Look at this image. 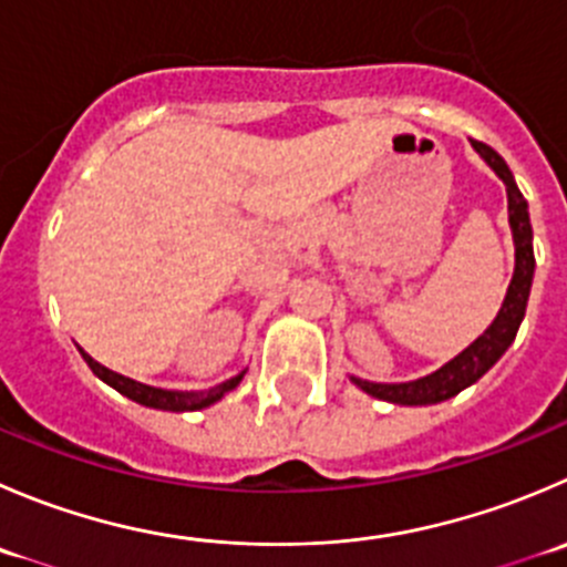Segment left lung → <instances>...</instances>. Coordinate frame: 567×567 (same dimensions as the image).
<instances>
[{
    "mask_svg": "<svg viewBox=\"0 0 567 567\" xmlns=\"http://www.w3.org/2000/svg\"><path fill=\"white\" fill-rule=\"evenodd\" d=\"M482 161L496 172V177L507 185V213H509V229H513L515 244V271L509 279L507 296L502 301V310L496 312L491 327L480 334L471 346H465L454 360L441 365L437 371L426 373L412 382H368V379L349 377L360 390H365L373 399L390 401V404L404 406H426L441 404V401L452 399L460 390L471 388L476 379L485 377L504 351L513 346L515 334H518L520 321L526 316V301H529L532 279H535V249H532V224H529V205H526L524 194L515 185L513 172L504 163V157L487 144L471 141Z\"/></svg>",
    "mask_w": 567,
    "mask_h": 567,
    "instance_id": "8db88e82",
    "label": "left lung"
}]
</instances>
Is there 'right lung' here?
I'll return each instance as SVG.
<instances>
[{"label": "right lung", "mask_w": 567, "mask_h": 567, "mask_svg": "<svg viewBox=\"0 0 567 567\" xmlns=\"http://www.w3.org/2000/svg\"><path fill=\"white\" fill-rule=\"evenodd\" d=\"M76 349H80V346H76ZM80 354H82V360L87 362V368H91V371L96 373V377L102 379L104 384H110L113 390H118L121 395L132 399L135 404L152 406V410H168V412L205 410V406L221 401L224 395L229 393V390L238 388L240 379L246 377V368H244L238 377L227 379V382L216 384V388H207V390H166V388H152V384L135 382V379H130V377H121V373L104 368L102 362H96L91 354H85L82 349H80Z\"/></svg>", "instance_id": "1"}]
</instances>
